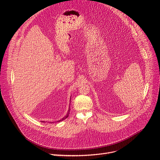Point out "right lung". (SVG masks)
Wrapping results in <instances>:
<instances>
[{
  "mask_svg": "<svg viewBox=\"0 0 160 160\" xmlns=\"http://www.w3.org/2000/svg\"><path fill=\"white\" fill-rule=\"evenodd\" d=\"M69 105H70V104H69ZM69 111H70V106H69V110H68V112H67V113L66 116H65V117H64L63 118H62V119H61V120H59V121H58V122H61V121L64 120V119H65L66 118H68V117H69Z\"/></svg>",
  "mask_w": 160,
  "mask_h": 160,
  "instance_id": "right-lung-1",
  "label": "right lung"
}]
</instances>
